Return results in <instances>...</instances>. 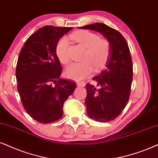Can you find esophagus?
Listing matches in <instances>:
<instances>
[{
    "label": "esophagus",
    "instance_id": "esophagus-1",
    "mask_svg": "<svg viewBox=\"0 0 158 158\" xmlns=\"http://www.w3.org/2000/svg\"><path fill=\"white\" fill-rule=\"evenodd\" d=\"M77 85L78 86H81V87H84V86H85V81H77Z\"/></svg>",
    "mask_w": 158,
    "mask_h": 158
}]
</instances>
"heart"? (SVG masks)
Segmentation results:
<instances>
[{"instance_id": "b5f03b06", "label": "heart", "mask_w": 158, "mask_h": 158, "mask_svg": "<svg viewBox=\"0 0 158 158\" xmlns=\"http://www.w3.org/2000/svg\"><path fill=\"white\" fill-rule=\"evenodd\" d=\"M70 37L86 49L82 57V63H73L65 69V76L68 79L80 80L91 74L93 67L95 71L103 69L110 59L111 46L109 41L101 39L100 35L89 31H80L72 33ZM70 45L66 37H62L56 45V55L63 64L70 61Z\"/></svg>"}]
</instances>
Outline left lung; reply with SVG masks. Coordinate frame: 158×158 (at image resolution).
Masks as SVG:
<instances>
[{"label":"left lung","instance_id":"8db88e82","mask_svg":"<svg viewBox=\"0 0 158 158\" xmlns=\"http://www.w3.org/2000/svg\"><path fill=\"white\" fill-rule=\"evenodd\" d=\"M99 32L111 46V55L106 68L93 77L96 85L87 84L85 105L87 114L98 122L117 118L128 102L133 81V63L128 45L119 31L103 23L81 27Z\"/></svg>","mask_w":158,"mask_h":158}]
</instances>
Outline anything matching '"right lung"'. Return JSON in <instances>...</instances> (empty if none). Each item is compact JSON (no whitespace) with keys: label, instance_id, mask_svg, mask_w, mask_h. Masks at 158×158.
I'll return each instance as SVG.
<instances>
[{"label":"right lung","instance_id":"right-lung-1","mask_svg":"<svg viewBox=\"0 0 158 158\" xmlns=\"http://www.w3.org/2000/svg\"><path fill=\"white\" fill-rule=\"evenodd\" d=\"M71 27L44 26L22 48L17 63V89L27 113L41 123L63 117V104L77 87L74 81L60 79L62 66L56 45Z\"/></svg>","mask_w":158,"mask_h":158}]
</instances>
